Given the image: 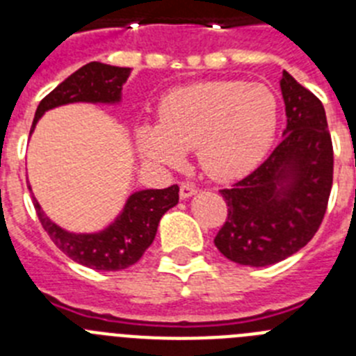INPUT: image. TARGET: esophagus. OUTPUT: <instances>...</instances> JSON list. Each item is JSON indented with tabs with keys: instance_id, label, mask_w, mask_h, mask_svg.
<instances>
[{
	"instance_id": "34e87169",
	"label": "esophagus",
	"mask_w": 356,
	"mask_h": 356,
	"mask_svg": "<svg viewBox=\"0 0 356 356\" xmlns=\"http://www.w3.org/2000/svg\"><path fill=\"white\" fill-rule=\"evenodd\" d=\"M197 193V188L193 184H181L180 185V197L181 200H187V197L194 196Z\"/></svg>"
}]
</instances>
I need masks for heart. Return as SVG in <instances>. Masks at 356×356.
Listing matches in <instances>:
<instances>
[{
  "instance_id": "b5f03b06",
  "label": "heart",
  "mask_w": 356,
  "mask_h": 356,
  "mask_svg": "<svg viewBox=\"0 0 356 356\" xmlns=\"http://www.w3.org/2000/svg\"><path fill=\"white\" fill-rule=\"evenodd\" d=\"M278 99L267 85L210 80L172 89L163 96L159 124L137 134L146 159L176 165L196 147L200 168L217 181L253 171L275 140Z\"/></svg>"
}]
</instances>
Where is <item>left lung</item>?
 Returning a JSON list of instances; mask_svg holds the SVG:
<instances>
[{
	"label": "left lung",
	"instance_id": "8db88e82",
	"mask_svg": "<svg viewBox=\"0 0 356 356\" xmlns=\"http://www.w3.org/2000/svg\"><path fill=\"white\" fill-rule=\"evenodd\" d=\"M284 140L266 162L221 194L228 217L213 244L232 262L264 267L307 246L319 229L333 184L325 106L284 71Z\"/></svg>",
	"mask_w": 356,
	"mask_h": 356
}]
</instances>
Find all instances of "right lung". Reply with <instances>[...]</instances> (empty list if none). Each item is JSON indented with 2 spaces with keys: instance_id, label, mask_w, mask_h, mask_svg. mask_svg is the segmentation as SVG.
<instances>
[{
  "instance_id": "1",
  "label": "right lung",
  "mask_w": 356,
  "mask_h": 356,
  "mask_svg": "<svg viewBox=\"0 0 356 356\" xmlns=\"http://www.w3.org/2000/svg\"><path fill=\"white\" fill-rule=\"evenodd\" d=\"M130 67L90 62L72 72L39 103L30 134L46 110L67 103H118ZM178 185L139 191L128 197L121 216L97 234H71L49 221L33 197L37 217L55 246L69 259L96 271H119L139 262L156 235L160 217L178 203Z\"/></svg>"
}]
</instances>
